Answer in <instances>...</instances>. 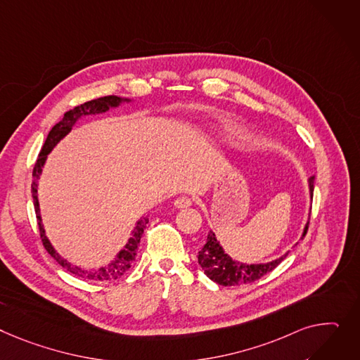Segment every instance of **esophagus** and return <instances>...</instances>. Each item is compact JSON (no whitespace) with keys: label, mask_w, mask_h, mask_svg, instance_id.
<instances>
[{"label":"esophagus","mask_w":360,"mask_h":360,"mask_svg":"<svg viewBox=\"0 0 360 360\" xmlns=\"http://www.w3.org/2000/svg\"><path fill=\"white\" fill-rule=\"evenodd\" d=\"M191 204H193V200H191L189 197H179V198H176V200L174 201V205H175L176 208H186V207H189Z\"/></svg>","instance_id":"34e87169"}]
</instances>
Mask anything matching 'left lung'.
<instances>
[{
  "mask_svg": "<svg viewBox=\"0 0 360 360\" xmlns=\"http://www.w3.org/2000/svg\"><path fill=\"white\" fill-rule=\"evenodd\" d=\"M308 189H309V198L313 200V191H314V176L308 179ZM308 229V221L302 230L301 238H304ZM290 253V250L285 255L266 262V263H245L237 259H233L230 255L226 253L224 248L221 246L220 240H217V236L212 230H210L207 243L198 252L197 259L198 265L201 266L202 272L215 283L231 286V285H242L250 283L265 274L275 269L279 263L285 259V256Z\"/></svg>",
  "mask_w": 360,
  "mask_h": 360,
  "instance_id": "obj_1",
  "label": "left lung"
}]
</instances>
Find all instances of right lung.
<instances>
[{
    "label": "right lung",
    "mask_w": 360,
    "mask_h": 360,
    "mask_svg": "<svg viewBox=\"0 0 360 360\" xmlns=\"http://www.w3.org/2000/svg\"><path fill=\"white\" fill-rule=\"evenodd\" d=\"M133 98H124V97H117V95H107V97H101L97 100L88 101L85 104H81L75 108H72L69 111L65 112L63 118L58 124H55L52 127V130L49 131L46 137L44 145L40 150V155L37 158V162L34 165L33 169V184H32V195H33V204H34V211H36V217H37V224L40 229V236H41V242L43 246L46 248V250L49 252V255L59 263L60 266H63L66 271H69L70 274H74L78 278L82 279H89V281H114L122 278L131 266V263L136 257V252L140 243V238L143 236V231L146 229V224L149 223L148 217H140L136 221L134 229L130 233V237L127 243L117 252V255L114 256V259L108 263L105 266H101L98 269H85L82 266L74 265L70 263L68 259H65L60 253L56 252V249L53 248V245L51 243L49 237L46 236V229L43 226L41 221V212H40V204H39V198H37V188H39V179L41 176L44 163L47 160V156L55 149V146L58 143L68 136L74 126L82 120L86 115H98V114H104L110 110L118 108L120 105L123 104H129L131 103Z\"/></svg>",
    "instance_id": "1"
}]
</instances>
